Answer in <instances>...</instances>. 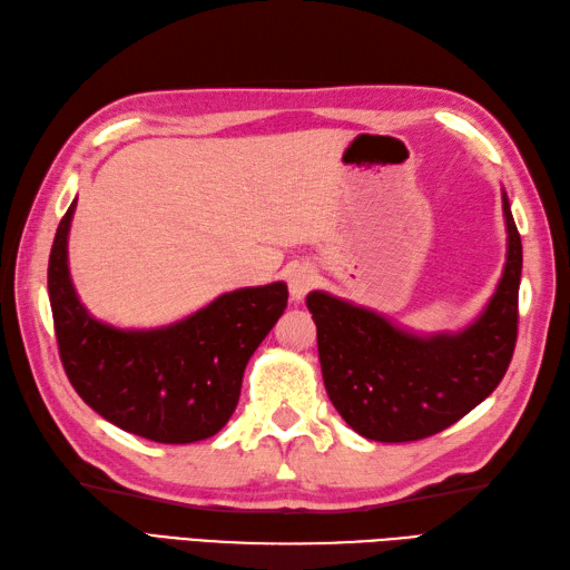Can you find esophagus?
<instances>
[{"instance_id": "1", "label": "esophagus", "mask_w": 570, "mask_h": 570, "mask_svg": "<svg viewBox=\"0 0 570 570\" xmlns=\"http://www.w3.org/2000/svg\"><path fill=\"white\" fill-rule=\"evenodd\" d=\"M315 284V272L311 267H296L291 269L288 274V291H291V298L294 301H303V296L308 294Z\"/></svg>"}]
</instances>
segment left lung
<instances>
[{"mask_svg": "<svg viewBox=\"0 0 570 570\" xmlns=\"http://www.w3.org/2000/svg\"><path fill=\"white\" fill-rule=\"evenodd\" d=\"M508 257L485 311L459 333L413 335L389 317L311 291L317 356L330 401L374 442H415L454 425L505 376L518 342L522 240L508 194Z\"/></svg>", "mask_w": 570, "mask_h": 570, "instance_id": "8db88e82", "label": "left lung"}]
</instances>
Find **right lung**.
Instances as JSON below:
<instances>
[{
  "label": "right lung",
  "instance_id": "add662e5",
  "mask_svg": "<svg viewBox=\"0 0 570 570\" xmlns=\"http://www.w3.org/2000/svg\"><path fill=\"white\" fill-rule=\"evenodd\" d=\"M75 206L58 225L48 262L52 323L72 389L111 425L145 440H208L230 420L249 356L286 308V284L230 291L165 327L106 325L82 306L70 279Z\"/></svg>",
  "mask_w": 570,
  "mask_h": 570
}]
</instances>
